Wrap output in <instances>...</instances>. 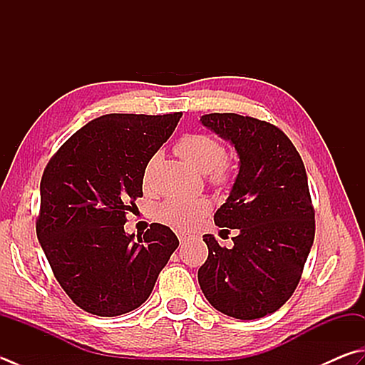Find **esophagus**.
Instances as JSON below:
<instances>
[{"label":"esophagus","instance_id":"34e87169","mask_svg":"<svg viewBox=\"0 0 365 365\" xmlns=\"http://www.w3.org/2000/svg\"><path fill=\"white\" fill-rule=\"evenodd\" d=\"M178 238H180V242H181V243H184L185 240L189 238V235H185V233H180V235H178Z\"/></svg>","mask_w":365,"mask_h":365}]
</instances>
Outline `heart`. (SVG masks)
<instances>
[{"instance_id": "b5f03b06", "label": "heart", "mask_w": 365, "mask_h": 365, "mask_svg": "<svg viewBox=\"0 0 365 365\" xmlns=\"http://www.w3.org/2000/svg\"><path fill=\"white\" fill-rule=\"evenodd\" d=\"M176 154L190 163L192 167L208 175L211 184L217 187H225L233 180V168L230 162L225 159L224 144L215 136L203 133H189L176 143ZM150 165L146 168V178L149 175ZM211 210L208 198H181L170 197L155 208V217L165 225L173 227L176 230L187 232L192 227L206 216Z\"/></svg>"}]
</instances>
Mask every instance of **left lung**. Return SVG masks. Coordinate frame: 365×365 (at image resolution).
<instances>
[{
  "instance_id": "1",
  "label": "left lung",
  "mask_w": 365,
  "mask_h": 365,
  "mask_svg": "<svg viewBox=\"0 0 365 365\" xmlns=\"http://www.w3.org/2000/svg\"><path fill=\"white\" fill-rule=\"evenodd\" d=\"M202 123L235 146L240 171L215 222L238 229L227 250L203 235L198 270L205 297L227 316L257 319L283 307L297 287L314 240V208L302 157L283 130L233 113Z\"/></svg>"
}]
</instances>
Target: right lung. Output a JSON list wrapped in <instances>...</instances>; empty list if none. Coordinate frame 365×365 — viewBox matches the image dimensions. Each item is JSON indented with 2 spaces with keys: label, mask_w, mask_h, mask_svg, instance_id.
I'll return each mask as SVG.
<instances>
[{
  "label": "right lung",
  "mask_w": 365,
  "mask_h": 365,
  "mask_svg": "<svg viewBox=\"0 0 365 365\" xmlns=\"http://www.w3.org/2000/svg\"><path fill=\"white\" fill-rule=\"evenodd\" d=\"M182 113L106 114L70 136L41 178L36 235L68 297L87 313L138 308L180 245L170 227L127 235V211L143 197L146 165Z\"/></svg>",
  "instance_id": "obj_1"
}]
</instances>
